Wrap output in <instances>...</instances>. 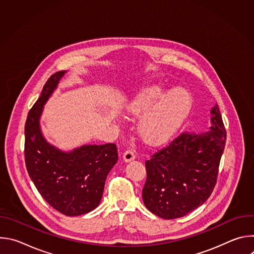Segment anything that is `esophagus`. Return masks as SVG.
<instances>
[{"label": "esophagus", "instance_id": "1", "mask_svg": "<svg viewBox=\"0 0 254 254\" xmlns=\"http://www.w3.org/2000/svg\"><path fill=\"white\" fill-rule=\"evenodd\" d=\"M135 159V155H134V151L133 150H127L124 153V161L125 162H130L132 160Z\"/></svg>", "mask_w": 254, "mask_h": 254}]
</instances>
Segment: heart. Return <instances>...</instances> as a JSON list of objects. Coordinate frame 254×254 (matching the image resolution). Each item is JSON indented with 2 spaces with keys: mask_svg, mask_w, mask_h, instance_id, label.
I'll return each instance as SVG.
<instances>
[{
  "mask_svg": "<svg viewBox=\"0 0 254 254\" xmlns=\"http://www.w3.org/2000/svg\"><path fill=\"white\" fill-rule=\"evenodd\" d=\"M192 107V96L183 87L169 91L162 84L139 89L127 102V113L141 117L138 133L149 144H159L171 138L182 126Z\"/></svg>",
  "mask_w": 254,
  "mask_h": 254,
  "instance_id": "1",
  "label": "heart"
}]
</instances>
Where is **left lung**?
I'll use <instances>...</instances> for the list:
<instances>
[{
    "mask_svg": "<svg viewBox=\"0 0 254 254\" xmlns=\"http://www.w3.org/2000/svg\"><path fill=\"white\" fill-rule=\"evenodd\" d=\"M209 130L184 131L146 161L142 189L146 207L163 219H176L195 210L216 185L225 148L226 129L218 105L211 110Z\"/></svg>",
    "mask_w": 254,
    "mask_h": 254,
    "instance_id": "left-lung-1",
    "label": "left lung"
}]
</instances>
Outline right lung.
Listing matches in <instances>:
<instances>
[{
  "mask_svg": "<svg viewBox=\"0 0 254 254\" xmlns=\"http://www.w3.org/2000/svg\"><path fill=\"white\" fill-rule=\"evenodd\" d=\"M66 71L49 77L25 125V163L28 174L44 200L58 212L78 216L95 209L106 177L119 160L115 143L88 144L62 152L50 144L40 128L43 107Z\"/></svg>",
  "mask_w": 254,
  "mask_h": 254,
  "instance_id": "right-lung-1",
  "label": "right lung"
}]
</instances>
